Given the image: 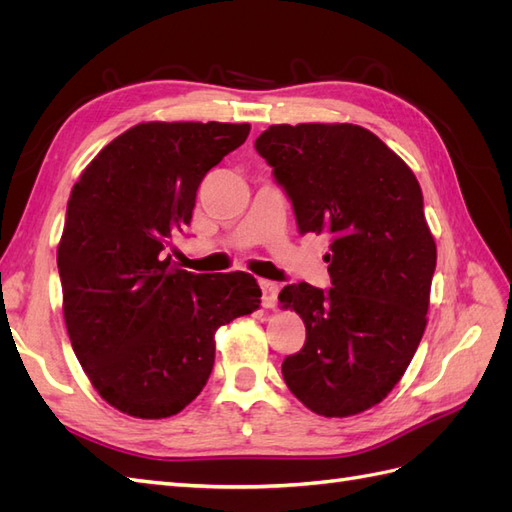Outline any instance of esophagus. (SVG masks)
Instances as JSON below:
<instances>
[{
  "instance_id": "obj_1",
  "label": "esophagus",
  "mask_w": 512,
  "mask_h": 512,
  "mask_svg": "<svg viewBox=\"0 0 512 512\" xmlns=\"http://www.w3.org/2000/svg\"><path fill=\"white\" fill-rule=\"evenodd\" d=\"M260 288H262V305L273 309L275 303H277V292H280V286H277L275 282L262 280V282H260Z\"/></svg>"
}]
</instances>
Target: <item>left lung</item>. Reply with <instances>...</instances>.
Here are the masks:
<instances>
[{
  "label": "left lung",
  "mask_w": 512,
  "mask_h": 512,
  "mask_svg": "<svg viewBox=\"0 0 512 512\" xmlns=\"http://www.w3.org/2000/svg\"><path fill=\"white\" fill-rule=\"evenodd\" d=\"M256 151L292 200L301 235L324 232L331 284L284 286L305 346L282 363L292 395L320 416H352L393 391L427 327L436 241L410 166L354 123L271 126Z\"/></svg>",
  "instance_id": "1"
}]
</instances>
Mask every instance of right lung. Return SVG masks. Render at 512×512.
I'll list each match as a JSON object with an SVG mask.
<instances>
[{"label": "right lung", "instance_id": "right-lung-1", "mask_svg": "<svg viewBox=\"0 0 512 512\" xmlns=\"http://www.w3.org/2000/svg\"><path fill=\"white\" fill-rule=\"evenodd\" d=\"M247 134L250 123H138L70 192L57 247L66 329L89 382L123 414L181 412L211 376L215 331L260 307L250 273L196 275L164 258L200 181Z\"/></svg>", "mask_w": 512, "mask_h": 512}]
</instances>
